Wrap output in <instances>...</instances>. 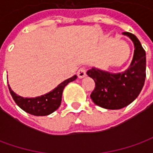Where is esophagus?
<instances>
[{"label":"esophagus","mask_w":153,"mask_h":153,"mask_svg":"<svg viewBox=\"0 0 153 153\" xmlns=\"http://www.w3.org/2000/svg\"><path fill=\"white\" fill-rule=\"evenodd\" d=\"M77 74H78V76L80 79H82L83 77L86 76V69L84 68V67H82V68H80L79 70H78V72H77Z\"/></svg>","instance_id":"1"}]
</instances>
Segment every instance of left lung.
Masks as SVG:
<instances>
[{
    "instance_id": "8db88e82",
    "label": "left lung",
    "mask_w": 153,
    "mask_h": 153,
    "mask_svg": "<svg viewBox=\"0 0 153 153\" xmlns=\"http://www.w3.org/2000/svg\"><path fill=\"white\" fill-rule=\"evenodd\" d=\"M124 34L134 44V54L128 70L111 74L98 69L89 70L87 74L95 82L91 98L97 106L109 110L121 109L129 105L139 95L146 79V52L137 37L128 32Z\"/></svg>"
}]
</instances>
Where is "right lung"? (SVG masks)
<instances>
[{"label": "right lung", "mask_w": 153, "mask_h": 153, "mask_svg": "<svg viewBox=\"0 0 153 153\" xmlns=\"http://www.w3.org/2000/svg\"><path fill=\"white\" fill-rule=\"evenodd\" d=\"M76 78V75H74L73 77L60 83L50 93L41 97H37L35 98H27V97L18 96L12 91L9 85L8 87L13 99L22 110H24L25 111L31 115L44 116V115H50L51 113L54 112L59 108L61 102L62 93L65 87L69 83L74 81Z\"/></svg>", "instance_id": "add662e5"}]
</instances>
